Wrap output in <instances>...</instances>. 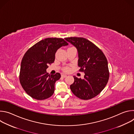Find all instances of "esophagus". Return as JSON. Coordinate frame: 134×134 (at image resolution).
Listing matches in <instances>:
<instances>
[{"mask_svg":"<svg viewBox=\"0 0 134 134\" xmlns=\"http://www.w3.org/2000/svg\"><path fill=\"white\" fill-rule=\"evenodd\" d=\"M67 76V75H65V74H62V77H64V78L66 77Z\"/></svg>","mask_w":134,"mask_h":134,"instance_id":"34e87169","label":"esophagus"}]
</instances>
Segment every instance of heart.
<instances>
[{
	"instance_id": "heart-1",
	"label": "heart",
	"mask_w": 134,
	"mask_h": 134,
	"mask_svg": "<svg viewBox=\"0 0 134 134\" xmlns=\"http://www.w3.org/2000/svg\"><path fill=\"white\" fill-rule=\"evenodd\" d=\"M65 71H68L69 70V68L68 67H66L64 68Z\"/></svg>"
}]
</instances>
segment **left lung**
I'll return each mask as SVG.
<instances>
[{
    "label": "left lung",
    "mask_w": 134,
    "mask_h": 134,
    "mask_svg": "<svg viewBox=\"0 0 134 134\" xmlns=\"http://www.w3.org/2000/svg\"><path fill=\"white\" fill-rule=\"evenodd\" d=\"M78 52V66L85 74L84 79L74 76V82L70 88L74 95L82 100H89L98 95L106 86L109 78L108 64L102 51L84 37L65 39Z\"/></svg>",
    "instance_id": "obj_1"
}]
</instances>
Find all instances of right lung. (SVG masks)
Returning a JSON list of instances; mask_svg holds the SVG:
<instances>
[{"label":"right lung","instance_id":"right-lung-1","mask_svg":"<svg viewBox=\"0 0 134 134\" xmlns=\"http://www.w3.org/2000/svg\"><path fill=\"white\" fill-rule=\"evenodd\" d=\"M68 45L63 39L49 37L36 43L25 53L21 64L20 81L26 93L32 98H49L54 91V84L61 75H49L48 65L54 62L57 50Z\"/></svg>","mask_w":134,"mask_h":134}]
</instances>
